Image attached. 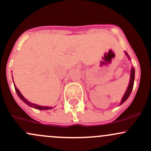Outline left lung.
<instances>
[{
  "label": "left lung",
  "mask_w": 151,
  "mask_h": 151,
  "mask_svg": "<svg viewBox=\"0 0 151 151\" xmlns=\"http://www.w3.org/2000/svg\"><path fill=\"white\" fill-rule=\"evenodd\" d=\"M125 54H126L127 56V58H129V59H130L129 55H128V53H127V52H125ZM134 68L132 67L131 71H130V80H129V85H128L126 92H125V93H124V95L123 98H122L121 102H120L119 106L120 105L123 104L124 103L125 101L127 100V98L129 97L130 94H131L132 90L133 85H134Z\"/></svg>",
  "instance_id": "1"
}]
</instances>
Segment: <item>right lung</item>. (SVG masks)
Listing matches in <instances>:
<instances>
[{"mask_svg": "<svg viewBox=\"0 0 151 151\" xmlns=\"http://www.w3.org/2000/svg\"><path fill=\"white\" fill-rule=\"evenodd\" d=\"M13 82H14V80H13ZM14 88H15V90L16 92H17V95H18V96L19 97L20 99L22 100V101H23L24 104H26L27 106H29V107H32V108H34V109H38V110L40 111H42V110H49V109H53V107H49V106H40V105H37V104H32V103L29 102V101H27V100L26 99V98H24V97L22 95V93H20L19 90H18V88H17V87L15 86V85H14Z\"/></svg>", "mask_w": 151, "mask_h": 151, "instance_id": "obj_1", "label": "right lung"}]
</instances>
